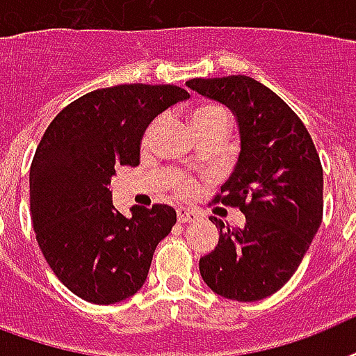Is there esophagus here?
Here are the masks:
<instances>
[{"label": "esophagus", "instance_id": "esophagus-1", "mask_svg": "<svg viewBox=\"0 0 356 356\" xmlns=\"http://www.w3.org/2000/svg\"><path fill=\"white\" fill-rule=\"evenodd\" d=\"M176 216H178V222H191L197 219V216L193 213L191 209H186V208L178 209V213H176Z\"/></svg>", "mask_w": 356, "mask_h": 356}]
</instances>
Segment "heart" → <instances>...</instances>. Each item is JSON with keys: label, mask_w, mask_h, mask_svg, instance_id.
Listing matches in <instances>:
<instances>
[{"label": "heart", "mask_w": 356, "mask_h": 356, "mask_svg": "<svg viewBox=\"0 0 356 356\" xmlns=\"http://www.w3.org/2000/svg\"><path fill=\"white\" fill-rule=\"evenodd\" d=\"M163 122V117L159 115L152 120V122L148 124L147 134H145V140H150L154 137V134L158 131V128ZM213 124H228V113L219 106H213V104H208V106H200L197 107L195 111H193V126L195 129H202L208 128V126H213ZM193 189V181L189 178H178L176 180V191L181 193V195H186Z\"/></svg>", "instance_id": "heart-1"}]
</instances>
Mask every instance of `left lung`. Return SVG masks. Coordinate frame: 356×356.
I'll return each mask as SVG.
<instances>
[{"mask_svg": "<svg viewBox=\"0 0 356 356\" xmlns=\"http://www.w3.org/2000/svg\"><path fill=\"white\" fill-rule=\"evenodd\" d=\"M221 102L239 126L241 152L213 202L239 208L245 227L221 230L219 243L198 261L217 296L250 302L273 296L307 254L323 219V169L312 137L286 102L249 76L187 81Z\"/></svg>", "mask_w": 356, "mask_h": 356, "instance_id": "8db88e82", "label": "left lung"}]
</instances>
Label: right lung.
<instances>
[{
	"mask_svg": "<svg viewBox=\"0 0 356 356\" xmlns=\"http://www.w3.org/2000/svg\"><path fill=\"white\" fill-rule=\"evenodd\" d=\"M186 98L176 85L98 89L68 104L44 131L29 170L33 228L55 277L83 301L113 305L137 293L175 227L167 204L120 213L109 186L115 167L139 165L148 124Z\"/></svg>",
	"mask_w": 356,
	"mask_h": 356,
	"instance_id": "1",
	"label": "right lung"
}]
</instances>
